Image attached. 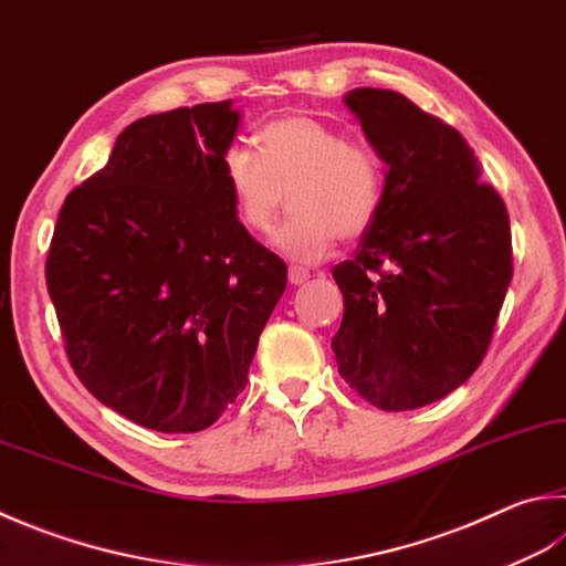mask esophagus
<instances>
[{
    "instance_id": "34e87169",
    "label": "esophagus",
    "mask_w": 566,
    "mask_h": 566,
    "mask_svg": "<svg viewBox=\"0 0 566 566\" xmlns=\"http://www.w3.org/2000/svg\"><path fill=\"white\" fill-rule=\"evenodd\" d=\"M307 279H311V271L307 269H301V265H291V269H287V281L293 285H303Z\"/></svg>"
}]
</instances>
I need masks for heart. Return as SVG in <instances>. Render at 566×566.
I'll return each instance as SVG.
<instances>
[{
  "label": "heart",
  "mask_w": 566,
  "mask_h": 566,
  "mask_svg": "<svg viewBox=\"0 0 566 566\" xmlns=\"http://www.w3.org/2000/svg\"><path fill=\"white\" fill-rule=\"evenodd\" d=\"M255 147L259 155L231 147L221 157L223 182L237 217L255 233L271 231L293 189L295 217L273 239L291 261H323L339 237L359 239L377 221L384 169L371 147L307 115L265 123Z\"/></svg>",
  "instance_id": "b5f03b06"
}]
</instances>
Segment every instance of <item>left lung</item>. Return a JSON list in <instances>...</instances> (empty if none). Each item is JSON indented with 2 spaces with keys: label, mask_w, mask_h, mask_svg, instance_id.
Segmentation results:
<instances>
[{
  "label": "left lung",
  "mask_w": 566,
  "mask_h": 566,
  "mask_svg": "<svg viewBox=\"0 0 566 566\" xmlns=\"http://www.w3.org/2000/svg\"><path fill=\"white\" fill-rule=\"evenodd\" d=\"M343 101L387 177L377 221L333 271L345 297L333 352L369 403L419 409L485 357L513 279L507 209L451 125L397 91L355 88Z\"/></svg>",
  "instance_id": "1"
}]
</instances>
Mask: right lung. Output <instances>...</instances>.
<instances>
[{
	"mask_svg": "<svg viewBox=\"0 0 566 566\" xmlns=\"http://www.w3.org/2000/svg\"><path fill=\"white\" fill-rule=\"evenodd\" d=\"M231 101L147 115L66 197L46 285L83 387L163 433L214 423L249 381L287 283L251 239L221 172Z\"/></svg>",
	"mask_w": 566,
	"mask_h": 566,
	"instance_id": "obj_1",
	"label": "right lung"
}]
</instances>
